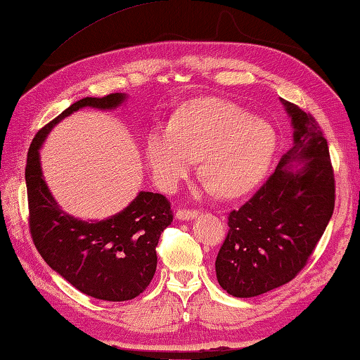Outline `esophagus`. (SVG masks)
Segmentation results:
<instances>
[{
	"label": "esophagus",
	"instance_id": "obj_1",
	"mask_svg": "<svg viewBox=\"0 0 360 360\" xmlns=\"http://www.w3.org/2000/svg\"><path fill=\"white\" fill-rule=\"evenodd\" d=\"M200 212L197 211V209H179L178 212H176V217H178L179 220H192L197 217Z\"/></svg>",
	"mask_w": 360,
	"mask_h": 360
}]
</instances>
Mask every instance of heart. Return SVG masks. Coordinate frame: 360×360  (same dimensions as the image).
Listing matches in <instances>:
<instances>
[{
	"instance_id": "heart-1",
	"label": "heart",
	"mask_w": 360,
	"mask_h": 360,
	"mask_svg": "<svg viewBox=\"0 0 360 360\" xmlns=\"http://www.w3.org/2000/svg\"><path fill=\"white\" fill-rule=\"evenodd\" d=\"M146 159L163 191H174L201 158V173L224 197H239L263 178L276 149L269 122L225 101H200L155 127Z\"/></svg>"
}]
</instances>
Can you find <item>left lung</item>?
Returning <instances> with one entry per match:
<instances>
[{
	"label": "left lung",
	"instance_id": "1",
	"mask_svg": "<svg viewBox=\"0 0 360 360\" xmlns=\"http://www.w3.org/2000/svg\"><path fill=\"white\" fill-rule=\"evenodd\" d=\"M294 145L258 192L228 214L215 272L234 297H253L288 283L304 269L335 206L328 140L310 113L282 101ZM299 160L297 166H291Z\"/></svg>",
	"mask_w": 360,
	"mask_h": 360
}]
</instances>
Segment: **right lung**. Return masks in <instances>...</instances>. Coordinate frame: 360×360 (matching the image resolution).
<instances>
[{
	"instance_id": "add662e5",
	"label": "right lung",
	"mask_w": 360,
	"mask_h": 360,
	"mask_svg": "<svg viewBox=\"0 0 360 360\" xmlns=\"http://www.w3.org/2000/svg\"><path fill=\"white\" fill-rule=\"evenodd\" d=\"M126 94L84 97L36 134L25 179L28 191L30 233L37 252L51 269L78 291L101 300L122 302L148 288L158 267L162 231L173 221L169 201L160 193L140 192L113 217L101 221L74 219L58 206L45 184L39 149L53 126L83 107L112 110Z\"/></svg>"
}]
</instances>
